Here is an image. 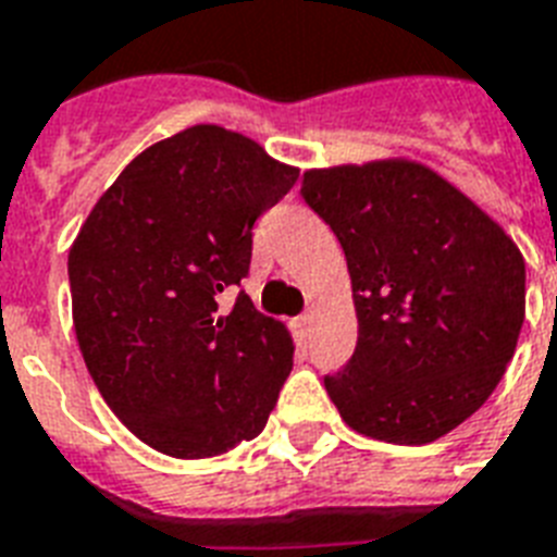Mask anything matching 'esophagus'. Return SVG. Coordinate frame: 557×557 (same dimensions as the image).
I'll use <instances>...</instances> for the list:
<instances>
[{"instance_id":"esophagus-1","label":"esophagus","mask_w":557,"mask_h":557,"mask_svg":"<svg viewBox=\"0 0 557 557\" xmlns=\"http://www.w3.org/2000/svg\"><path fill=\"white\" fill-rule=\"evenodd\" d=\"M297 332H300V335H309V332H312V314H300V318H297Z\"/></svg>"}]
</instances>
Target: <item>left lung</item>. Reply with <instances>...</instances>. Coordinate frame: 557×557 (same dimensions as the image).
Here are the masks:
<instances>
[{
    "label": "left lung",
    "instance_id": "8db88e82",
    "mask_svg": "<svg viewBox=\"0 0 557 557\" xmlns=\"http://www.w3.org/2000/svg\"><path fill=\"white\" fill-rule=\"evenodd\" d=\"M300 196L338 236L358 314L326 393L352 431L428 445L500 384L527 314V262L466 193L407 159L306 170Z\"/></svg>",
    "mask_w": 557,
    "mask_h": 557
}]
</instances>
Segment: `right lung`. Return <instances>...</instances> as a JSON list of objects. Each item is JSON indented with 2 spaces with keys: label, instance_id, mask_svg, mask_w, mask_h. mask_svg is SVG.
<instances>
[{
  "label": "right lung",
  "instance_id": "right-lung-1",
  "mask_svg": "<svg viewBox=\"0 0 557 557\" xmlns=\"http://www.w3.org/2000/svg\"><path fill=\"white\" fill-rule=\"evenodd\" d=\"M297 182L260 144L213 124L135 156L69 251L72 314L89 375L150 448L205 459L253 440L292 372L286 323L239 292L251 227Z\"/></svg>",
  "mask_w": 557,
  "mask_h": 557
}]
</instances>
